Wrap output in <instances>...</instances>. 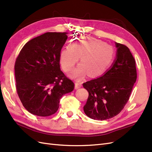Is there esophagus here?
<instances>
[{
	"label": "esophagus",
	"instance_id": "34e87169",
	"mask_svg": "<svg viewBox=\"0 0 152 152\" xmlns=\"http://www.w3.org/2000/svg\"><path fill=\"white\" fill-rule=\"evenodd\" d=\"M81 86H82V84H81V83H79V82H75V89L80 88V87H81Z\"/></svg>",
	"mask_w": 152,
	"mask_h": 152
}]
</instances>
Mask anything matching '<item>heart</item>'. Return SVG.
Segmentation results:
<instances>
[{
    "mask_svg": "<svg viewBox=\"0 0 152 152\" xmlns=\"http://www.w3.org/2000/svg\"><path fill=\"white\" fill-rule=\"evenodd\" d=\"M79 57L81 63L70 74L72 78L79 80L87 73L91 77L102 75L113 61L114 51L110 45L102 40L84 38L61 50L59 62L63 70H72Z\"/></svg>",
    "mask_w": 152,
    "mask_h": 152,
    "instance_id": "b5f03b06",
    "label": "heart"
}]
</instances>
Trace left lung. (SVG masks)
Segmentation results:
<instances>
[{
	"label": "left lung",
	"mask_w": 152,
	"mask_h": 152,
	"mask_svg": "<svg viewBox=\"0 0 152 152\" xmlns=\"http://www.w3.org/2000/svg\"><path fill=\"white\" fill-rule=\"evenodd\" d=\"M115 45L116 59L109 70L102 77L83 84L89 93L84 111L94 120H107L120 113L136 81V62L129 49L120 43Z\"/></svg>",
	"instance_id": "obj_1"
}]
</instances>
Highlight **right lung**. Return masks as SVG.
<instances>
[{"label": "right lung", "mask_w": 152, "mask_h": 152, "mask_svg": "<svg viewBox=\"0 0 152 152\" xmlns=\"http://www.w3.org/2000/svg\"><path fill=\"white\" fill-rule=\"evenodd\" d=\"M66 32H47L26 43L15 62L16 88L26 110L48 117L57 112L59 99L74 89L60 69L59 55Z\"/></svg>", "instance_id": "obj_1"}]
</instances>
